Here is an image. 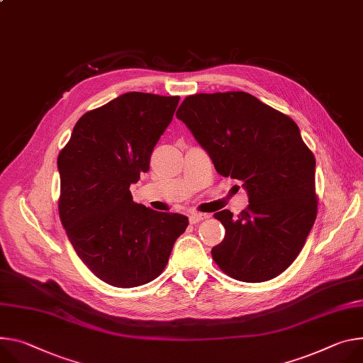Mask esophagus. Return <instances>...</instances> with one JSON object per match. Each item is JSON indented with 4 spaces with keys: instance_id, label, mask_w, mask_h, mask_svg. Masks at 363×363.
I'll return each mask as SVG.
<instances>
[{
    "instance_id": "1",
    "label": "esophagus",
    "mask_w": 363,
    "mask_h": 363,
    "mask_svg": "<svg viewBox=\"0 0 363 363\" xmlns=\"http://www.w3.org/2000/svg\"><path fill=\"white\" fill-rule=\"evenodd\" d=\"M208 217H210L208 214H203V213L194 211V213L189 214V223H191V224H196V223H200V221H203V220H206V218H208Z\"/></svg>"
}]
</instances>
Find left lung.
Returning <instances> with one entry per match:
<instances>
[{"label": "left lung", "instance_id": "1", "mask_svg": "<svg viewBox=\"0 0 363 363\" xmlns=\"http://www.w3.org/2000/svg\"><path fill=\"white\" fill-rule=\"evenodd\" d=\"M213 159L216 171L243 182L249 207L225 228L211 255L230 278L263 282L300 255L317 217L315 159L295 121L243 91L195 94L177 111Z\"/></svg>", "mask_w": 363, "mask_h": 363}]
</instances>
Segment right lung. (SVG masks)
Masks as SVG:
<instances>
[{"mask_svg":"<svg viewBox=\"0 0 363 363\" xmlns=\"http://www.w3.org/2000/svg\"><path fill=\"white\" fill-rule=\"evenodd\" d=\"M179 96L127 92L85 113L57 156L59 216L81 260L101 281L133 288L157 278L188 218L133 201L130 184L172 121Z\"/></svg>","mask_w":363,"mask_h":363,"instance_id":"obj_1","label":"right lung"}]
</instances>
